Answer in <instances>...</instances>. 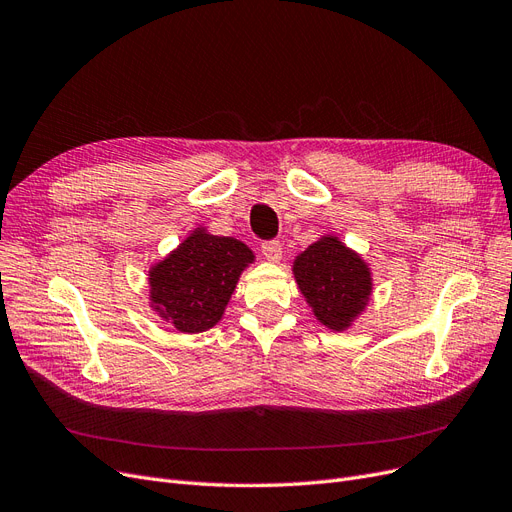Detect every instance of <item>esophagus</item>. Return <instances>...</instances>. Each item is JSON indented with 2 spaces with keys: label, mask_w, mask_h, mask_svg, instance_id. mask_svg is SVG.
Masks as SVG:
<instances>
[{
  "label": "esophagus",
  "mask_w": 512,
  "mask_h": 512,
  "mask_svg": "<svg viewBox=\"0 0 512 512\" xmlns=\"http://www.w3.org/2000/svg\"><path fill=\"white\" fill-rule=\"evenodd\" d=\"M260 250H262L264 258L271 260V262H279V260H281V254H283L281 243H279V241H275V239H271V241H262Z\"/></svg>",
  "instance_id": "obj_1"
}]
</instances>
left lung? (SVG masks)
<instances>
[{"mask_svg": "<svg viewBox=\"0 0 512 512\" xmlns=\"http://www.w3.org/2000/svg\"><path fill=\"white\" fill-rule=\"evenodd\" d=\"M294 277L313 315L334 332L351 327L372 296L367 262L334 235L317 239L296 256Z\"/></svg>", "mask_w": 512, "mask_h": 512, "instance_id": "left-lung-1", "label": "left lung"}]
</instances>
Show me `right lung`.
Instances as JSON below:
<instances>
[{"mask_svg":"<svg viewBox=\"0 0 512 512\" xmlns=\"http://www.w3.org/2000/svg\"><path fill=\"white\" fill-rule=\"evenodd\" d=\"M254 254L233 237L195 229L174 252L149 271V296L157 315L182 334L214 327Z\"/></svg>","mask_w":512,"mask_h":512,"instance_id":"obj_1","label":"right lung"}]
</instances>
